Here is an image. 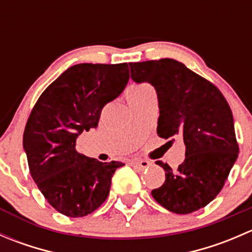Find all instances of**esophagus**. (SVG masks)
I'll return each mask as SVG.
<instances>
[{
	"mask_svg": "<svg viewBox=\"0 0 252 252\" xmlns=\"http://www.w3.org/2000/svg\"><path fill=\"white\" fill-rule=\"evenodd\" d=\"M130 164L135 168L139 169H146L151 166V162L146 161V159H134V161L130 162Z\"/></svg>",
	"mask_w": 252,
	"mask_h": 252,
	"instance_id": "esophagus-1",
	"label": "esophagus"
}]
</instances>
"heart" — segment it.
<instances>
[{"label": "heart", "instance_id": "1", "mask_svg": "<svg viewBox=\"0 0 252 252\" xmlns=\"http://www.w3.org/2000/svg\"><path fill=\"white\" fill-rule=\"evenodd\" d=\"M151 86H149L147 84H139V85H133L126 90V98L130 97H136V96H140L144 93H146L147 90H150Z\"/></svg>", "mask_w": 252, "mask_h": 252}]
</instances>
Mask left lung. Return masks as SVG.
Wrapping results in <instances>:
<instances>
[{
	"mask_svg": "<svg viewBox=\"0 0 252 252\" xmlns=\"http://www.w3.org/2000/svg\"><path fill=\"white\" fill-rule=\"evenodd\" d=\"M129 65L134 81H147L156 89L159 138L179 136L185 144V159L177 171L156 161L166 172V180L152 190V197L178 215L205 207L220 194L238 158L234 121L227 100L215 84L175 60Z\"/></svg>",
	"mask_w": 252,
	"mask_h": 252,
	"instance_id": "8db88e82",
	"label": "left lung"
}]
</instances>
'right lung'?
I'll list each match as a JSON object with an SVG mask.
<instances>
[{"mask_svg":"<svg viewBox=\"0 0 252 252\" xmlns=\"http://www.w3.org/2000/svg\"><path fill=\"white\" fill-rule=\"evenodd\" d=\"M129 80L128 63H80L45 89L32 107L23 135L32 179L47 202L67 217L97 210L110 194L122 162H100L75 150L84 130L98 126L101 111Z\"/></svg>","mask_w":252,"mask_h":252,"instance_id":"1","label":"right lung"}]
</instances>
